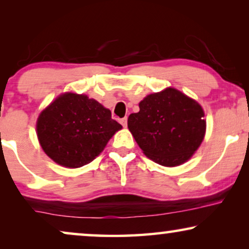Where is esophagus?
<instances>
[{
    "instance_id": "34e87169",
    "label": "esophagus",
    "mask_w": 249,
    "mask_h": 249,
    "mask_svg": "<svg viewBox=\"0 0 249 249\" xmlns=\"http://www.w3.org/2000/svg\"><path fill=\"white\" fill-rule=\"evenodd\" d=\"M120 122H121V124L124 125V127L125 128V127H127V122H128V119L125 118V117H124V118H122L121 120H120Z\"/></svg>"
}]
</instances>
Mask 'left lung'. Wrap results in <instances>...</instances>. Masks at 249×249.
<instances>
[{"label":"left lung","instance_id":"8db88e82","mask_svg":"<svg viewBox=\"0 0 249 249\" xmlns=\"http://www.w3.org/2000/svg\"><path fill=\"white\" fill-rule=\"evenodd\" d=\"M128 128L144 154L158 164L177 166L192 158L206 130L204 111L195 100L176 88L147 95Z\"/></svg>","mask_w":249,"mask_h":249}]
</instances>
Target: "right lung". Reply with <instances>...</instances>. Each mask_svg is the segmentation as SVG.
Segmentation results:
<instances>
[{
    "label": "right lung",
    "instance_id": "obj_1",
    "mask_svg": "<svg viewBox=\"0 0 249 249\" xmlns=\"http://www.w3.org/2000/svg\"><path fill=\"white\" fill-rule=\"evenodd\" d=\"M122 125L111 111L87 95L64 93L37 119V137L43 151L57 164L80 168L101 154Z\"/></svg>",
    "mask_w": 249,
    "mask_h": 249
}]
</instances>
